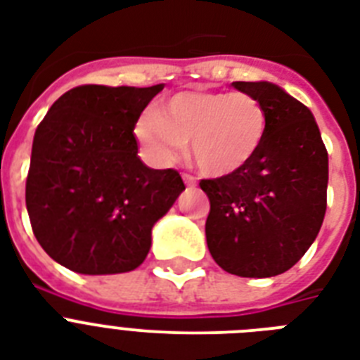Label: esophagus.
Wrapping results in <instances>:
<instances>
[{
  "instance_id": "obj_1",
  "label": "esophagus",
  "mask_w": 360,
  "mask_h": 360,
  "mask_svg": "<svg viewBox=\"0 0 360 360\" xmlns=\"http://www.w3.org/2000/svg\"><path fill=\"white\" fill-rule=\"evenodd\" d=\"M183 181H185V185H188V186L196 185V177H192V175H188V174H183Z\"/></svg>"
}]
</instances>
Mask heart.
Here are the masks:
<instances>
[{
	"instance_id": "1",
	"label": "heart",
	"mask_w": 360,
	"mask_h": 360,
	"mask_svg": "<svg viewBox=\"0 0 360 360\" xmlns=\"http://www.w3.org/2000/svg\"><path fill=\"white\" fill-rule=\"evenodd\" d=\"M134 134L158 166H169L191 141V157L209 177L240 174L257 158L269 134V114L245 93L188 89L162 101L157 114L146 112Z\"/></svg>"
}]
</instances>
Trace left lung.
Wrapping results in <instances>:
<instances>
[{
  "mask_svg": "<svg viewBox=\"0 0 360 360\" xmlns=\"http://www.w3.org/2000/svg\"><path fill=\"white\" fill-rule=\"evenodd\" d=\"M269 114L257 158L240 174L203 179L211 211L205 237L226 273L269 278L285 273L323 224L329 155L312 112L271 82H233Z\"/></svg>",
  "mask_w": 360,
  "mask_h": 360,
  "instance_id": "obj_1",
  "label": "left lung"
}]
</instances>
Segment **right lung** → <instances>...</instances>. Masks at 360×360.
<instances>
[{
    "label": "right lung",
    "instance_id": "obj_1",
    "mask_svg": "<svg viewBox=\"0 0 360 360\" xmlns=\"http://www.w3.org/2000/svg\"><path fill=\"white\" fill-rule=\"evenodd\" d=\"M162 87H75L37 127L25 207L39 245L59 265L117 274L149 254L153 226L185 191L175 169L141 162L132 134Z\"/></svg>",
    "mask_w": 360,
    "mask_h": 360
}]
</instances>
